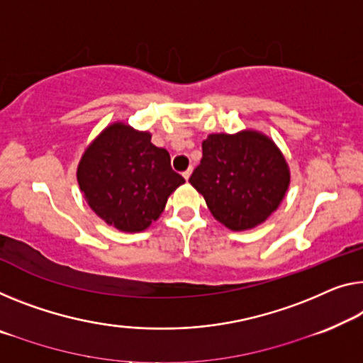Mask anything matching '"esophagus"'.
Wrapping results in <instances>:
<instances>
[{
  "instance_id": "esophagus-1",
  "label": "esophagus",
  "mask_w": 363,
  "mask_h": 363,
  "mask_svg": "<svg viewBox=\"0 0 363 363\" xmlns=\"http://www.w3.org/2000/svg\"><path fill=\"white\" fill-rule=\"evenodd\" d=\"M191 172H193V169H191V167H189L186 172H183V178H185V180H188V178L191 177Z\"/></svg>"
}]
</instances>
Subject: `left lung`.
<instances>
[{"label":"left lung","mask_w":363,"mask_h":363,"mask_svg":"<svg viewBox=\"0 0 363 363\" xmlns=\"http://www.w3.org/2000/svg\"><path fill=\"white\" fill-rule=\"evenodd\" d=\"M189 183L216 220L243 232L263 224L279 208L291 185V169L264 133H213L203 141V159Z\"/></svg>","instance_id":"obj_1"}]
</instances>
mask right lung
I'll return each instance as SVG.
<instances>
[{"label":"right lung","instance_id":"add662e5","mask_svg":"<svg viewBox=\"0 0 363 363\" xmlns=\"http://www.w3.org/2000/svg\"><path fill=\"white\" fill-rule=\"evenodd\" d=\"M150 138L149 131L115 121L89 144L77 164V183L87 204L121 232L146 230L185 183L172 170L170 154Z\"/></svg>","mask_w":363,"mask_h":363}]
</instances>
